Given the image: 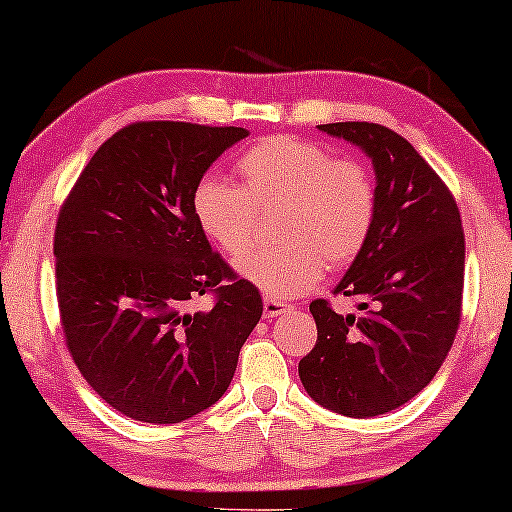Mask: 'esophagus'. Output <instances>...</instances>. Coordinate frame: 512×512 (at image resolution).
Instances as JSON below:
<instances>
[{
	"instance_id": "esophagus-1",
	"label": "esophagus",
	"mask_w": 512,
	"mask_h": 512,
	"mask_svg": "<svg viewBox=\"0 0 512 512\" xmlns=\"http://www.w3.org/2000/svg\"><path fill=\"white\" fill-rule=\"evenodd\" d=\"M289 310V305L282 303V300H275V298H265L263 300V317L265 319H275L279 314H284Z\"/></svg>"
}]
</instances>
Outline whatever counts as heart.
Returning <instances> with one entry per match:
<instances>
[{"label": "heart", "mask_w": 512, "mask_h": 512, "mask_svg": "<svg viewBox=\"0 0 512 512\" xmlns=\"http://www.w3.org/2000/svg\"><path fill=\"white\" fill-rule=\"evenodd\" d=\"M242 186L202 177L193 188V216L228 256L254 240L256 209L282 207L275 235L282 244L237 258L242 279L270 298H296L328 268H342L366 247L375 226L377 191L368 167L335 160L324 146L298 137H270L237 160Z\"/></svg>", "instance_id": "b5f03b06"}]
</instances>
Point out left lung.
<instances>
[{
	"instance_id": "obj_1",
	"label": "left lung",
	"mask_w": 512,
	"mask_h": 512,
	"mask_svg": "<svg viewBox=\"0 0 512 512\" xmlns=\"http://www.w3.org/2000/svg\"><path fill=\"white\" fill-rule=\"evenodd\" d=\"M319 130L373 160L377 214L366 247L333 289L359 298L361 314L312 300L317 345L298 375L321 408L375 417L415 398L450 352L464 291V230L443 179L408 139L359 121Z\"/></svg>"
}]
</instances>
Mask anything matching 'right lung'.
Masks as SVG:
<instances>
[{
	"label": "right lung",
	"instance_id": "1",
	"mask_svg": "<svg viewBox=\"0 0 512 512\" xmlns=\"http://www.w3.org/2000/svg\"><path fill=\"white\" fill-rule=\"evenodd\" d=\"M244 128L149 121L109 137L60 209L53 254L69 354L125 417L179 424L226 394L261 293L212 251L193 188ZM205 292L215 305L198 311Z\"/></svg>",
	"mask_w": 512,
	"mask_h": 512
}]
</instances>
